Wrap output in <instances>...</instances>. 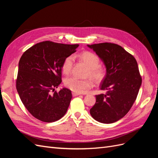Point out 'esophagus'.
Returning <instances> with one entry per match:
<instances>
[{"mask_svg":"<svg viewBox=\"0 0 158 158\" xmlns=\"http://www.w3.org/2000/svg\"><path fill=\"white\" fill-rule=\"evenodd\" d=\"M72 95L73 97H75V96H77V95H79L80 94H79V93H75V92H73L72 93Z\"/></svg>","mask_w":158,"mask_h":158,"instance_id":"34e87169","label":"esophagus"}]
</instances>
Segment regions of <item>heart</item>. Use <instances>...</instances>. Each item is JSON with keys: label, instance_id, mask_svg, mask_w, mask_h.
Returning a JSON list of instances; mask_svg holds the SVG:
<instances>
[{"label": "heart", "instance_id": "1", "mask_svg": "<svg viewBox=\"0 0 158 158\" xmlns=\"http://www.w3.org/2000/svg\"><path fill=\"white\" fill-rule=\"evenodd\" d=\"M75 56H77L81 60L89 67L88 75H90L96 82H100L106 76V71L103 67L99 65L100 59L94 52L90 51H85ZM73 58L72 56H69L64 59L62 64V71L64 74H69L71 72ZM64 84L71 91L75 93L81 94L93 86V82L90 79H81L75 76H71L65 79Z\"/></svg>", "mask_w": 158, "mask_h": 158}]
</instances>
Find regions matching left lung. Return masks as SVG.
<instances>
[{
  "label": "left lung",
  "instance_id": "8db88e82",
  "mask_svg": "<svg viewBox=\"0 0 158 158\" xmlns=\"http://www.w3.org/2000/svg\"><path fill=\"white\" fill-rule=\"evenodd\" d=\"M102 59L106 75L100 89L106 94L97 95L90 114L96 121L112 123L130 110L141 85V77L134 56L118 44L103 43L89 45Z\"/></svg>",
  "mask_w": 158,
  "mask_h": 158
}]
</instances>
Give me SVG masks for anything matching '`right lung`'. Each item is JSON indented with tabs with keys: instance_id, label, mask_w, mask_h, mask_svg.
Returning <instances> with one entry per match:
<instances>
[{
	"instance_id": "1",
	"label": "right lung",
	"mask_w": 158,
	"mask_h": 158,
	"mask_svg": "<svg viewBox=\"0 0 158 158\" xmlns=\"http://www.w3.org/2000/svg\"><path fill=\"white\" fill-rule=\"evenodd\" d=\"M78 47L43 41L30 47L20 59L16 87L23 105L35 118L50 123L66 114L71 90L63 88L52 92L62 81L63 60Z\"/></svg>"
}]
</instances>
